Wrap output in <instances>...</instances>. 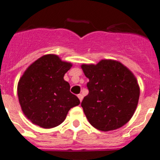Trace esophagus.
<instances>
[{"instance_id":"esophagus-1","label":"esophagus","mask_w":160,"mask_h":160,"mask_svg":"<svg viewBox=\"0 0 160 160\" xmlns=\"http://www.w3.org/2000/svg\"><path fill=\"white\" fill-rule=\"evenodd\" d=\"M78 98H79V99H80V101L81 102L83 99V95L81 94V93H80V94H78Z\"/></svg>"}]
</instances>
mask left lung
Segmentation results:
<instances>
[{"mask_svg":"<svg viewBox=\"0 0 160 160\" xmlns=\"http://www.w3.org/2000/svg\"><path fill=\"white\" fill-rule=\"evenodd\" d=\"M89 79V93L81 107L94 128L108 132L130 121L138 104L140 86L129 69L115 60H101L97 64H82Z\"/></svg>","mask_w":160,"mask_h":160,"instance_id":"8db88e82","label":"left lung"}]
</instances>
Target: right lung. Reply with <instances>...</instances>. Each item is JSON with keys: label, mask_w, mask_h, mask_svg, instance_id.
<instances>
[{"label": "right lung", "mask_w": 160, "mask_h": 160, "mask_svg": "<svg viewBox=\"0 0 160 160\" xmlns=\"http://www.w3.org/2000/svg\"><path fill=\"white\" fill-rule=\"evenodd\" d=\"M72 67L58 55L47 54L26 69L17 86L21 109L32 123L52 128L64 122L69 110L80 104L70 92L64 75Z\"/></svg>", "instance_id": "right-lung-1"}]
</instances>
